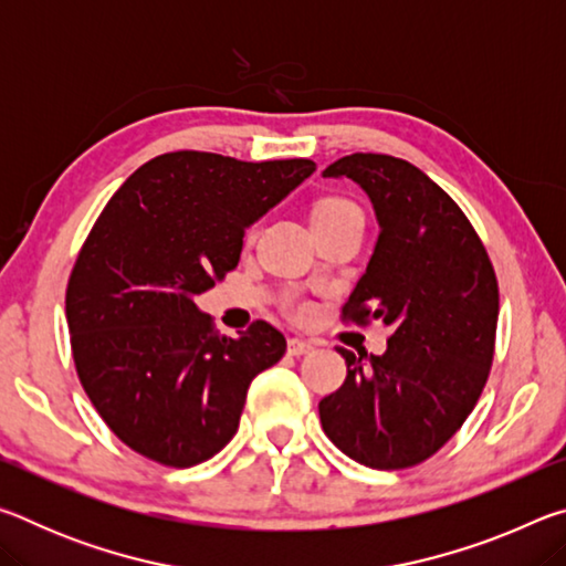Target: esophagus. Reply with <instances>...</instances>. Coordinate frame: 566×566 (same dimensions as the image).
Returning a JSON list of instances; mask_svg holds the SVG:
<instances>
[{
	"mask_svg": "<svg viewBox=\"0 0 566 566\" xmlns=\"http://www.w3.org/2000/svg\"><path fill=\"white\" fill-rule=\"evenodd\" d=\"M286 352H290L292 357H304V354L314 352V344L306 339H300V337H292L290 342H286Z\"/></svg>",
	"mask_w": 566,
	"mask_h": 566,
	"instance_id": "34e87169",
	"label": "esophagus"
}]
</instances>
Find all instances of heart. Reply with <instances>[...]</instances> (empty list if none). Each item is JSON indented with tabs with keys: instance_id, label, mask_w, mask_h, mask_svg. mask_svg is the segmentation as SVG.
I'll return each mask as SVG.
<instances>
[{
	"instance_id": "b5f03b06",
	"label": "heart",
	"mask_w": 566,
	"mask_h": 566,
	"mask_svg": "<svg viewBox=\"0 0 566 566\" xmlns=\"http://www.w3.org/2000/svg\"><path fill=\"white\" fill-rule=\"evenodd\" d=\"M344 212H357V207L347 199L342 197H327V199H319L317 205L312 209V222H322V219H329V217H339ZM290 314L294 319H310L312 317V306L306 302H292L290 304Z\"/></svg>"
}]
</instances>
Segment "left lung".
<instances>
[{"instance_id": "1", "label": "left lung", "mask_w": 566, "mask_h": 566, "mask_svg": "<svg viewBox=\"0 0 566 566\" xmlns=\"http://www.w3.org/2000/svg\"><path fill=\"white\" fill-rule=\"evenodd\" d=\"M375 205L379 239L342 319L391 327L381 357L342 349L347 379L319 401L322 429L371 469H407L439 452L472 415L494 359L500 286L490 254L447 191L389 155L324 169Z\"/></svg>"}]
</instances>
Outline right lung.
Wrapping results in <instances>:
<instances>
[{"label": "right lung", "instance_id": "add662e5", "mask_svg": "<svg viewBox=\"0 0 566 566\" xmlns=\"http://www.w3.org/2000/svg\"><path fill=\"white\" fill-rule=\"evenodd\" d=\"M314 169L169 151L102 209L66 284V324L84 391L134 452L195 467L237 434L249 385L286 339L264 319L219 337L195 296L234 270L244 229Z\"/></svg>", "mask_w": 566, "mask_h": 566}]
</instances>
